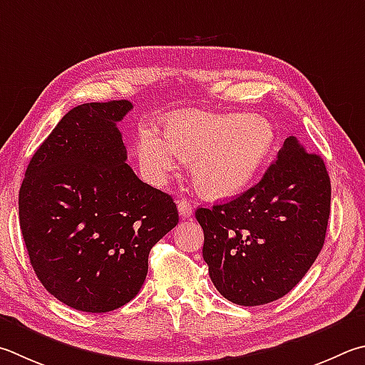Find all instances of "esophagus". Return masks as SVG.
Segmentation results:
<instances>
[{
    "label": "esophagus",
    "instance_id": "34e87169",
    "mask_svg": "<svg viewBox=\"0 0 365 365\" xmlns=\"http://www.w3.org/2000/svg\"><path fill=\"white\" fill-rule=\"evenodd\" d=\"M177 205H178V214L182 215V218H190L193 215V207H191V204L187 200H180Z\"/></svg>",
    "mask_w": 365,
    "mask_h": 365
}]
</instances>
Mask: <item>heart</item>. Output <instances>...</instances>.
<instances>
[{
    "instance_id": "heart-1",
    "label": "heart",
    "mask_w": 365,
    "mask_h": 365,
    "mask_svg": "<svg viewBox=\"0 0 365 365\" xmlns=\"http://www.w3.org/2000/svg\"><path fill=\"white\" fill-rule=\"evenodd\" d=\"M273 143V125L263 118L187 111L165 123L164 135L151 128L142 129L137 158L143 175L156 185L168 182L182 161L193 163L196 188L218 200L247 187Z\"/></svg>"
}]
</instances>
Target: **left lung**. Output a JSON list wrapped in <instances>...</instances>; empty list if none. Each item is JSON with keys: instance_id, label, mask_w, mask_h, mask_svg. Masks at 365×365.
I'll use <instances>...</instances> for the list:
<instances>
[{"instance_id": "obj_1", "label": "left lung", "mask_w": 365, "mask_h": 365, "mask_svg": "<svg viewBox=\"0 0 365 365\" xmlns=\"http://www.w3.org/2000/svg\"><path fill=\"white\" fill-rule=\"evenodd\" d=\"M329 215L326 164L286 138L257 185L233 201L196 209L215 289L241 307L289 294L319 255Z\"/></svg>"}]
</instances>
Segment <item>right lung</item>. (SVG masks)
<instances>
[{
    "label": "right lung",
    "instance_id": "1",
    "mask_svg": "<svg viewBox=\"0 0 365 365\" xmlns=\"http://www.w3.org/2000/svg\"><path fill=\"white\" fill-rule=\"evenodd\" d=\"M129 101L78 105L30 160L19 218L38 279L78 311L107 313L134 298L151 247L178 223L169 195L125 164L118 123Z\"/></svg>",
    "mask_w": 365,
    "mask_h": 365
}]
</instances>
